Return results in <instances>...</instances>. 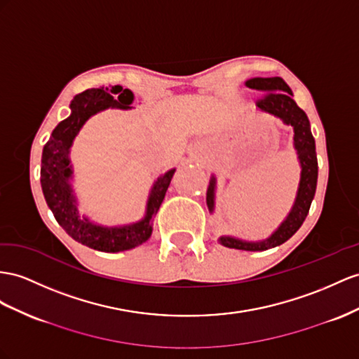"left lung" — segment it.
<instances>
[{
    "label": "left lung",
    "instance_id": "8db88e82",
    "mask_svg": "<svg viewBox=\"0 0 359 359\" xmlns=\"http://www.w3.org/2000/svg\"><path fill=\"white\" fill-rule=\"evenodd\" d=\"M245 86L259 90L264 94L258 101H256V106H258L259 110L278 116L285 124L292 126L294 149L297 151V158L302 167L297 196L296 200H294V205L290 210V214L267 240L252 243L238 240V238L233 236H222L218 240L219 244L229 247V249L262 252L288 241L290 238L299 231L303 222H305L312 203V198L316 196L318 163L316 153V141L314 136L311 133L309 119L306 114L297 106L296 101L292 100V92L290 86L285 83L280 77H255L247 80ZM215 185L217 180L212 176L206 192V203L210 212L214 210L215 203Z\"/></svg>",
    "mask_w": 359,
    "mask_h": 359
}]
</instances>
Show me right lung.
Segmentation results:
<instances>
[{"instance_id":"right-lung-1","label":"right lung","mask_w":359,"mask_h":359,"mask_svg":"<svg viewBox=\"0 0 359 359\" xmlns=\"http://www.w3.org/2000/svg\"><path fill=\"white\" fill-rule=\"evenodd\" d=\"M132 103L133 92L130 89H123V86L118 85L110 89L98 88L81 92L71 101V115L54 128L42 151L41 187L54 218L57 219V223L72 240L94 250L106 253L130 250L149 240L153 232L151 219L158 214L172 174L176 171H167L153 183L149 201H147L145 217L141 222L106 227L98 226L89 222L86 217L81 218L79 215L77 200L69 183L72 176V165L69 161L72 141L92 115L109 107L132 109Z\"/></svg>"}]
</instances>
